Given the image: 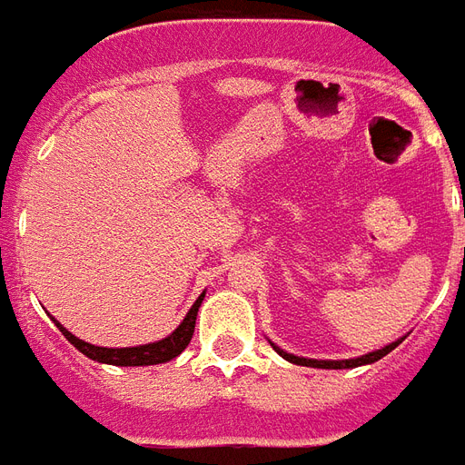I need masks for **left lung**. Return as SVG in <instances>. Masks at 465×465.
<instances>
[{"label": "left lung", "mask_w": 465, "mask_h": 465, "mask_svg": "<svg viewBox=\"0 0 465 465\" xmlns=\"http://www.w3.org/2000/svg\"><path fill=\"white\" fill-rule=\"evenodd\" d=\"M407 338V335H404ZM399 338L394 340V342H390V345H384L381 350H374V352H367V355L362 357H352V360H311V357H298V355H291V352H285V350H281L278 345H273V350H276L278 355L283 357V360H288V362L293 364H302V367H318V370H352V367H362V364H372L377 362V360H381L384 355H390L391 350L397 345H401V340Z\"/></svg>", "instance_id": "1"}]
</instances>
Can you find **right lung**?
<instances>
[{
	"mask_svg": "<svg viewBox=\"0 0 465 465\" xmlns=\"http://www.w3.org/2000/svg\"><path fill=\"white\" fill-rule=\"evenodd\" d=\"M204 301V293L199 295L194 305L189 308V312L184 315L180 325L174 332H170L167 338L157 340V342H147V345H137V347H98L91 345V342H84V340H78L75 335H71L58 320L56 328L64 332V338L71 342V345L78 350V352H84L88 360H95V362L103 364H115V367H147V364H163L174 360L177 355H182V350L189 345V340L194 335V322H197V312L199 305Z\"/></svg>",
	"mask_w": 465,
	"mask_h": 465,
	"instance_id": "obj_1",
	"label": "right lung"
}]
</instances>
